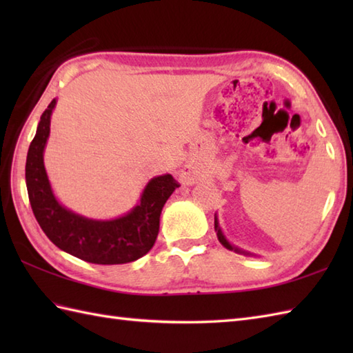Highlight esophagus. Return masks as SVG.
Instances as JSON below:
<instances>
[{
    "label": "esophagus",
    "instance_id": "34e87169",
    "mask_svg": "<svg viewBox=\"0 0 353 353\" xmlns=\"http://www.w3.org/2000/svg\"><path fill=\"white\" fill-rule=\"evenodd\" d=\"M181 181L183 182V183H186V185H190V183H196L197 182V174H196V170H194L192 167H185L183 168V171H182V174H181Z\"/></svg>",
    "mask_w": 353,
    "mask_h": 353
}]
</instances>
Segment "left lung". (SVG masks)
Masks as SVG:
<instances>
[{"mask_svg": "<svg viewBox=\"0 0 353 353\" xmlns=\"http://www.w3.org/2000/svg\"><path fill=\"white\" fill-rule=\"evenodd\" d=\"M214 223H215V232H216V236H219V241L226 247L228 250H232V252H235V253H239V254H244V256H256V254L254 253H250V252H247V250H243V249H239V247H236V245H234L232 244L229 239L226 238V235H224V232H223V229H221V226H220V221H219V215L215 214V216H214Z\"/></svg>", "mask_w": 353, "mask_h": 353, "instance_id": "1", "label": "left lung"}]
</instances>
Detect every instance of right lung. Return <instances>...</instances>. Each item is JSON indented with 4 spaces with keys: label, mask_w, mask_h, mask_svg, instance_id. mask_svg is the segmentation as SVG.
<instances>
[{
    "label": "right lung",
    "mask_w": 353,
    "mask_h": 353,
    "mask_svg": "<svg viewBox=\"0 0 353 353\" xmlns=\"http://www.w3.org/2000/svg\"><path fill=\"white\" fill-rule=\"evenodd\" d=\"M56 104L54 99L42 114L26 162L30 205L41 229L59 249L92 264H127L142 258L153 247L162 208L179 185L171 174L150 179L138 203L129 212L109 220L88 219L63 206L51 188L43 163Z\"/></svg>",
    "instance_id": "1"
}]
</instances>
